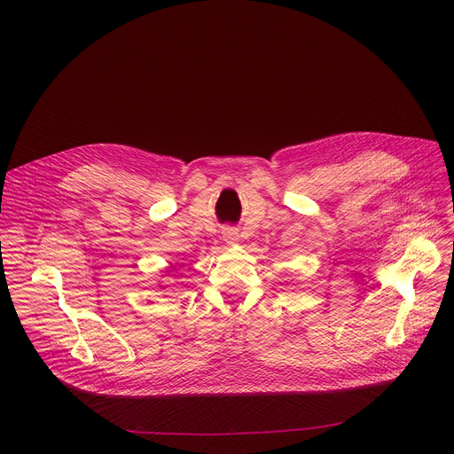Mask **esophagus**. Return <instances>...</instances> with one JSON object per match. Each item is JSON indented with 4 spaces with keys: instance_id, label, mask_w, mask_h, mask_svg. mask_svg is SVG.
<instances>
[{
    "instance_id": "obj_1",
    "label": "esophagus",
    "mask_w": 454,
    "mask_h": 454,
    "mask_svg": "<svg viewBox=\"0 0 454 454\" xmlns=\"http://www.w3.org/2000/svg\"><path fill=\"white\" fill-rule=\"evenodd\" d=\"M223 239L228 243V245H235L237 241H239V231H237L235 228H226L223 231Z\"/></svg>"
}]
</instances>
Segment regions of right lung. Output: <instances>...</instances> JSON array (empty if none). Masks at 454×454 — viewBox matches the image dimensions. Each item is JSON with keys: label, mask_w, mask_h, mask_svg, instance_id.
I'll return each mask as SVG.
<instances>
[{"label": "right lung", "mask_w": 454, "mask_h": 454, "mask_svg": "<svg viewBox=\"0 0 454 454\" xmlns=\"http://www.w3.org/2000/svg\"><path fill=\"white\" fill-rule=\"evenodd\" d=\"M173 267H175V265H173Z\"/></svg>", "instance_id": "obj_1"}]
</instances>
